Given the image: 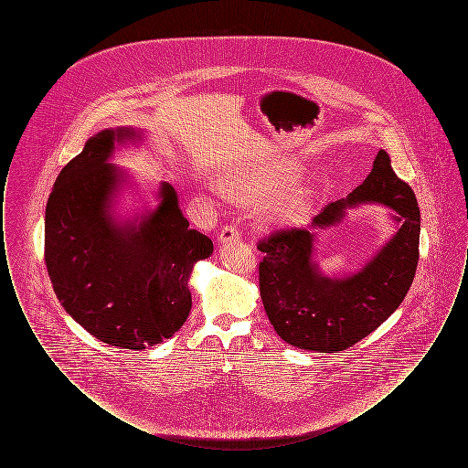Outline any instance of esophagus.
<instances>
[{
    "instance_id": "1",
    "label": "esophagus",
    "mask_w": 468,
    "mask_h": 468,
    "mask_svg": "<svg viewBox=\"0 0 468 468\" xmlns=\"http://www.w3.org/2000/svg\"><path fill=\"white\" fill-rule=\"evenodd\" d=\"M239 237H240V229H239L237 224H226L221 229V233H219L221 242H229V240L239 239Z\"/></svg>"
}]
</instances>
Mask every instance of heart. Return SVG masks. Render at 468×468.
<instances>
[{
  "label": "heart",
  "instance_id": "b5f03b06",
  "mask_svg": "<svg viewBox=\"0 0 468 468\" xmlns=\"http://www.w3.org/2000/svg\"><path fill=\"white\" fill-rule=\"evenodd\" d=\"M290 168L277 165L252 166L237 172H228L218 180L219 189L228 198L250 201L275 193L290 178ZM309 212V193L292 189L277 193L268 203V214L282 223H298Z\"/></svg>",
  "mask_w": 468,
  "mask_h": 468
}]
</instances>
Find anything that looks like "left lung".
<instances>
[{"label":"left lung","instance_id":"1","mask_svg":"<svg viewBox=\"0 0 468 468\" xmlns=\"http://www.w3.org/2000/svg\"><path fill=\"white\" fill-rule=\"evenodd\" d=\"M363 201L391 207L400 229L356 275L326 279L311 261L312 237L305 228L275 229L258 242L260 292L270 323L282 340L319 353L355 346L400 307L420 260L421 214L412 187L401 180L382 149L368 177L347 197L328 203L314 226H330L344 208Z\"/></svg>","mask_w":468,"mask_h":468}]
</instances>
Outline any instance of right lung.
<instances>
[{"label": "right lung", "instance_id": "right-lung-1", "mask_svg": "<svg viewBox=\"0 0 468 468\" xmlns=\"http://www.w3.org/2000/svg\"><path fill=\"white\" fill-rule=\"evenodd\" d=\"M115 136L134 134H94L56 178L45 207L44 258L58 300L82 328L109 346L142 351L186 323L187 279L214 245L189 228L170 184L142 223L112 221L119 172L107 159Z\"/></svg>", "mask_w": 468, "mask_h": 468}]
</instances>
